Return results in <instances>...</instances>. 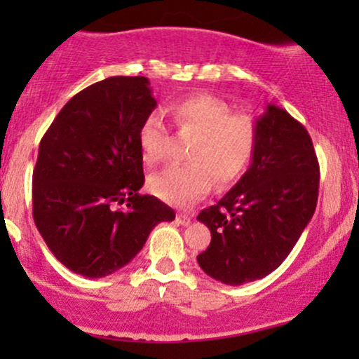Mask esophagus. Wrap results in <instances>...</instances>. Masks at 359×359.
Segmentation results:
<instances>
[{
    "label": "esophagus",
    "instance_id": "1",
    "mask_svg": "<svg viewBox=\"0 0 359 359\" xmlns=\"http://www.w3.org/2000/svg\"><path fill=\"white\" fill-rule=\"evenodd\" d=\"M177 222L182 226H189L191 224V216L189 214H177Z\"/></svg>",
    "mask_w": 359,
    "mask_h": 359
}]
</instances>
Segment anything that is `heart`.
<instances>
[{
    "mask_svg": "<svg viewBox=\"0 0 359 359\" xmlns=\"http://www.w3.org/2000/svg\"><path fill=\"white\" fill-rule=\"evenodd\" d=\"M170 116L180 133L196 137L189 151L191 163L151 175L148 189L154 196L177 208H189L208 194L212 179L217 187H228L245 174L258 138L257 125L250 116L231 114L226 102L204 94L175 102ZM138 147L147 165L165 158L168 131L158 114L143 119Z\"/></svg>",
    "mask_w": 359,
    "mask_h": 359,
    "instance_id": "obj_1",
    "label": "heart"
}]
</instances>
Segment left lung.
Returning <instances> with one entry per match:
<instances>
[{
  "mask_svg": "<svg viewBox=\"0 0 359 359\" xmlns=\"http://www.w3.org/2000/svg\"><path fill=\"white\" fill-rule=\"evenodd\" d=\"M255 125L248 170L197 216L211 231V245L197 263L226 285L277 270L314 216L319 196V163L306 128L275 104H266Z\"/></svg>",
  "mask_w": 359,
  "mask_h": 359,
  "instance_id": "left-lung-1",
  "label": "left lung"
}]
</instances>
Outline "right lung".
Listing matches in <instances>:
<instances>
[{
    "mask_svg": "<svg viewBox=\"0 0 359 359\" xmlns=\"http://www.w3.org/2000/svg\"><path fill=\"white\" fill-rule=\"evenodd\" d=\"M155 108L147 77H108L77 93L40 142L34 219L53 257L74 273H114L158 222L175 219L162 201L138 194L145 182L138 130Z\"/></svg>",
    "mask_w": 359,
    "mask_h": 359,
    "instance_id": "add662e5",
    "label": "right lung"
}]
</instances>
